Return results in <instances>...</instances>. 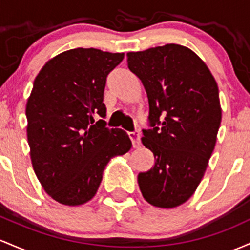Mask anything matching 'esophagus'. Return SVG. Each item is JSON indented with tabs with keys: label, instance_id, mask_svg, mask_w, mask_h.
Returning <instances> with one entry per match:
<instances>
[{
	"label": "esophagus",
	"instance_id": "34e87169",
	"mask_svg": "<svg viewBox=\"0 0 250 250\" xmlns=\"http://www.w3.org/2000/svg\"><path fill=\"white\" fill-rule=\"evenodd\" d=\"M130 136L131 142H132L133 147H139L140 146V134L139 132H130L128 133Z\"/></svg>",
	"mask_w": 250,
	"mask_h": 250
}]
</instances>
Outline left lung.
Wrapping results in <instances>:
<instances>
[{"instance_id":"obj_1","label":"left lung","mask_w":250,"mask_h":250,"mask_svg":"<svg viewBox=\"0 0 250 250\" xmlns=\"http://www.w3.org/2000/svg\"><path fill=\"white\" fill-rule=\"evenodd\" d=\"M127 66L142 80L151 130L143 144L155 164L138 175L143 197L171 209L186 203L206 172L222 119L218 87L206 62L181 44L127 53Z\"/></svg>"}]
</instances>
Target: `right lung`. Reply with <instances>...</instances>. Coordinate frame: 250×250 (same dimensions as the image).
Wrapping results in <instances>:
<instances>
[{
	"label": "right lung",
	"mask_w": 250,
	"mask_h": 250,
	"mask_svg": "<svg viewBox=\"0 0 250 250\" xmlns=\"http://www.w3.org/2000/svg\"><path fill=\"white\" fill-rule=\"evenodd\" d=\"M124 53L75 48L44 63L26 106L27 138L33 169L53 200L81 206L98 191L111 158L130 151L128 134L107 128L106 78Z\"/></svg>",
	"instance_id": "right-lung-1"
}]
</instances>
